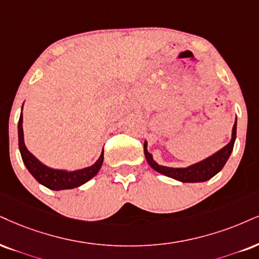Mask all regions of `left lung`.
<instances>
[{
    "mask_svg": "<svg viewBox=\"0 0 259 259\" xmlns=\"http://www.w3.org/2000/svg\"><path fill=\"white\" fill-rule=\"evenodd\" d=\"M235 137H237V119H235V123L233 126L231 142L225 148L220 150L219 152H216L215 155L210 156V157L204 159V161L199 162V163H196L187 168H169L163 167V165H158L152 159V156L149 154L148 150H146V142L144 143V154L150 167L154 168L158 173L167 175L169 178H173L175 180L183 181V183H203V181H206L212 177H215L223 168V165L226 164V162H227V159L232 154Z\"/></svg>",
    "mask_w": 259,
    "mask_h": 259,
    "instance_id": "obj_1",
    "label": "left lung"
}]
</instances>
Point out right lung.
<instances>
[{
  "label": "right lung",
  "instance_id": "1",
  "mask_svg": "<svg viewBox=\"0 0 259 259\" xmlns=\"http://www.w3.org/2000/svg\"><path fill=\"white\" fill-rule=\"evenodd\" d=\"M18 132L19 150H20L22 161H24L25 165H26L28 171H30L32 177L36 179L38 183L44 185V186L50 188V190H69V188L80 186V185L88 183L91 178H94L101 169L102 163H103V152H102L97 162L92 164L91 167L79 169V170L74 171H66L49 168L43 163H40L31 152H28L26 146H25L24 132H22V113L20 114V119H19Z\"/></svg>",
  "mask_w": 259,
  "mask_h": 259
}]
</instances>
